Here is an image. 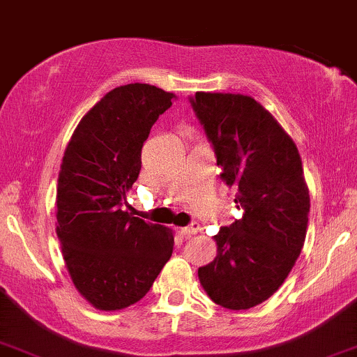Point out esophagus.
<instances>
[{
  "instance_id": "obj_1",
  "label": "esophagus",
  "mask_w": 357,
  "mask_h": 357,
  "mask_svg": "<svg viewBox=\"0 0 357 357\" xmlns=\"http://www.w3.org/2000/svg\"><path fill=\"white\" fill-rule=\"evenodd\" d=\"M201 230H202L201 225L194 222V223H191V225L181 228V234H183L184 236H192V235H197Z\"/></svg>"
}]
</instances>
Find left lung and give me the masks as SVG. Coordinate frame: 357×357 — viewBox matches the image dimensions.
I'll return each mask as SVG.
<instances>
[{"mask_svg":"<svg viewBox=\"0 0 357 357\" xmlns=\"http://www.w3.org/2000/svg\"><path fill=\"white\" fill-rule=\"evenodd\" d=\"M189 101L243 211L213 236L217 256L199 268V281L217 305L246 310L282 286L302 251L310 212L302 160L253 98L201 91Z\"/></svg>","mask_w":357,"mask_h":357,"instance_id":"left-lung-1","label":"left lung"}]
</instances>
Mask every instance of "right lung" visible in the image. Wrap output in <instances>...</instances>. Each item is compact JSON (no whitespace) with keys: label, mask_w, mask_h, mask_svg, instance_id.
<instances>
[{"label":"right lung","mask_w":357,"mask_h":357,"mask_svg":"<svg viewBox=\"0 0 357 357\" xmlns=\"http://www.w3.org/2000/svg\"><path fill=\"white\" fill-rule=\"evenodd\" d=\"M176 99L145 83L114 88L66 145L56 188V236L71 281L99 310L139 302L173 253V231L123 211L151 126Z\"/></svg>","instance_id":"add662e5"}]
</instances>
